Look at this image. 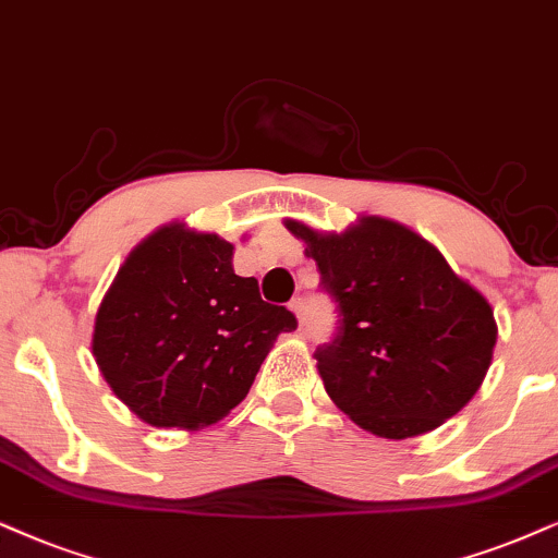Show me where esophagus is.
Here are the masks:
<instances>
[{
    "label": "esophagus",
    "instance_id": "1",
    "mask_svg": "<svg viewBox=\"0 0 558 558\" xmlns=\"http://www.w3.org/2000/svg\"><path fill=\"white\" fill-rule=\"evenodd\" d=\"M288 306H291V312L299 316V322L303 324V319H306V306H303V299H293Z\"/></svg>",
    "mask_w": 558,
    "mask_h": 558
}]
</instances>
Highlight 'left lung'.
I'll list each match as a JSON object with an SVG mask.
<instances>
[{"label":"left lung","mask_w":558,"mask_h":558,"mask_svg":"<svg viewBox=\"0 0 558 558\" xmlns=\"http://www.w3.org/2000/svg\"><path fill=\"white\" fill-rule=\"evenodd\" d=\"M337 303L335 340L316 348L329 399L368 433L404 440L469 404L489 371V301L417 231L363 216L342 234L288 218Z\"/></svg>","instance_id":"1"}]
</instances>
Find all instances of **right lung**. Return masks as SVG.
<instances>
[{"instance_id": "obj_1", "label": "right lung", "mask_w": 558, "mask_h": 558, "mask_svg": "<svg viewBox=\"0 0 558 558\" xmlns=\"http://www.w3.org/2000/svg\"><path fill=\"white\" fill-rule=\"evenodd\" d=\"M234 244L167 223L125 257L97 308L92 355L112 393L151 427L197 429L234 409L280 331L286 306L239 278Z\"/></svg>"}]
</instances>
